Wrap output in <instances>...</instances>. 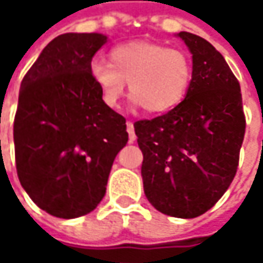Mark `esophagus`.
<instances>
[{
  "instance_id": "34e87169",
  "label": "esophagus",
  "mask_w": 263,
  "mask_h": 263,
  "mask_svg": "<svg viewBox=\"0 0 263 263\" xmlns=\"http://www.w3.org/2000/svg\"><path fill=\"white\" fill-rule=\"evenodd\" d=\"M126 131H128V134H129V143H134L135 141V131H134V123L132 122H128L126 123Z\"/></svg>"
}]
</instances>
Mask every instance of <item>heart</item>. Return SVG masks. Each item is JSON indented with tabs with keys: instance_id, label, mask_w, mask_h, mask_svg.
Listing matches in <instances>:
<instances>
[{
	"instance_id": "1",
	"label": "heart",
	"mask_w": 263,
	"mask_h": 263,
	"mask_svg": "<svg viewBox=\"0 0 263 263\" xmlns=\"http://www.w3.org/2000/svg\"><path fill=\"white\" fill-rule=\"evenodd\" d=\"M89 78L108 108L119 106L129 82L132 103L161 114L181 103L192 79V62L180 48L135 41L114 47L109 62L94 59Z\"/></svg>"
}]
</instances>
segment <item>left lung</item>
I'll use <instances>...</instances> for the list:
<instances>
[{"instance_id": "left-lung-1", "label": "left lung", "mask_w": 263, "mask_h": 263, "mask_svg": "<svg viewBox=\"0 0 263 263\" xmlns=\"http://www.w3.org/2000/svg\"><path fill=\"white\" fill-rule=\"evenodd\" d=\"M175 36L192 54L185 97L164 116L135 122L134 129L147 201L164 215L190 219L212 209L233 181L245 117L239 82L222 54L193 33Z\"/></svg>"}]
</instances>
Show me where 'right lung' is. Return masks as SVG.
Returning a JSON list of instances; mask_svg holds the SVG:
<instances>
[{"label":"right lung","instance_id":"obj_1","mask_svg":"<svg viewBox=\"0 0 263 263\" xmlns=\"http://www.w3.org/2000/svg\"><path fill=\"white\" fill-rule=\"evenodd\" d=\"M102 33H65L39 54L21 82L13 125L20 183L44 212L74 219L106 192L126 120L108 108L89 78Z\"/></svg>","mask_w":263,"mask_h":263}]
</instances>
